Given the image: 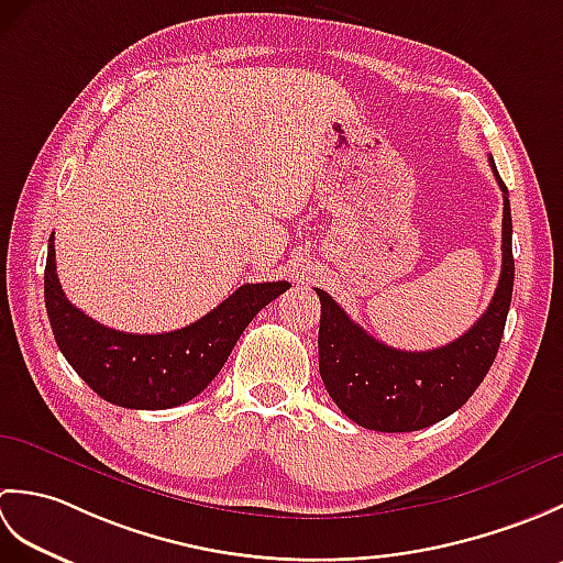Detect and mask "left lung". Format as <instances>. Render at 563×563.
Wrapping results in <instances>:
<instances>
[{
	"instance_id": "1",
	"label": "left lung",
	"mask_w": 563,
	"mask_h": 563,
	"mask_svg": "<svg viewBox=\"0 0 563 563\" xmlns=\"http://www.w3.org/2000/svg\"><path fill=\"white\" fill-rule=\"evenodd\" d=\"M504 190V268L498 288L479 321L442 349L399 351L369 336L317 288L321 300L319 373L339 409L367 430L409 433L448 418L472 397L494 365L512 297V220L508 188Z\"/></svg>"
}]
</instances>
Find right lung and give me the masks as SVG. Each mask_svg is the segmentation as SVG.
Segmentation results:
<instances>
[{"label":"right lung","instance_id":"obj_1","mask_svg":"<svg viewBox=\"0 0 563 563\" xmlns=\"http://www.w3.org/2000/svg\"><path fill=\"white\" fill-rule=\"evenodd\" d=\"M290 283H246L202 319L169 333H125L71 305L55 273V236L47 242L45 309L53 336L75 373L123 409L159 411L206 389L230 357L249 321Z\"/></svg>","mask_w":563,"mask_h":563}]
</instances>
